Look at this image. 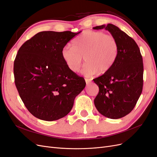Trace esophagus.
Returning a JSON list of instances; mask_svg holds the SVG:
<instances>
[{
    "label": "esophagus",
    "mask_w": 157,
    "mask_h": 157,
    "mask_svg": "<svg viewBox=\"0 0 157 157\" xmlns=\"http://www.w3.org/2000/svg\"><path fill=\"white\" fill-rule=\"evenodd\" d=\"M85 81H86V83L87 85H88V84L91 83V80L88 79V78H85Z\"/></svg>",
    "instance_id": "obj_1"
}]
</instances>
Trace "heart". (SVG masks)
<instances>
[{
    "mask_svg": "<svg viewBox=\"0 0 157 157\" xmlns=\"http://www.w3.org/2000/svg\"><path fill=\"white\" fill-rule=\"evenodd\" d=\"M73 46H66L61 55L69 69L77 73L84 57L86 63L81 73L86 77H92L98 71L105 73L115 64L118 53L116 39L102 31H86L76 37Z\"/></svg>",
    "mask_w": 157,
    "mask_h": 157,
    "instance_id": "1",
    "label": "heart"
}]
</instances>
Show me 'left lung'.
<instances>
[{"mask_svg": "<svg viewBox=\"0 0 157 157\" xmlns=\"http://www.w3.org/2000/svg\"><path fill=\"white\" fill-rule=\"evenodd\" d=\"M107 30L115 38L118 53L115 64L93 80L99 87L94 105L102 115L117 119L129 114L143 89V58L135 40L118 27L109 23L93 27Z\"/></svg>", "mask_w": 157, "mask_h": 157, "instance_id": "obj_1", "label": "left lung"}]
</instances>
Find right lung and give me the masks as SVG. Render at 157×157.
<instances>
[{"label":"right lung","instance_id":"1","mask_svg":"<svg viewBox=\"0 0 157 157\" xmlns=\"http://www.w3.org/2000/svg\"><path fill=\"white\" fill-rule=\"evenodd\" d=\"M80 32L42 31L19 49L13 63L16 86L28 111L37 118L53 121L64 117L86 86L84 78L71 71L61 55Z\"/></svg>","mask_w":157,"mask_h":157}]
</instances>
